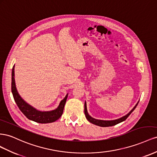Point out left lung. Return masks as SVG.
Here are the masks:
<instances>
[{
    "label": "left lung",
    "instance_id": "1",
    "mask_svg": "<svg viewBox=\"0 0 157 157\" xmlns=\"http://www.w3.org/2000/svg\"><path fill=\"white\" fill-rule=\"evenodd\" d=\"M138 102L136 104V105L133 107V109L130 112H129L128 114H126V116H123V117L120 118L119 119L114 120H97V119L92 118L91 116L89 115V114L87 113L86 102H85V105H84V113H85V115H86V117L87 119V120L89 121V122H90L91 123H92L93 124L97 125V126H101V127L113 126H114V125H116L120 122H123V121H124V120H126L128 118V116L131 114L132 112L135 110L137 105H138Z\"/></svg>",
    "mask_w": 157,
    "mask_h": 157
}]
</instances>
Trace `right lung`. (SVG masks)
Masks as SVG:
<instances>
[{
    "instance_id": "add662e5",
    "label": "right lung",
    "mask_w": 157,
    "mask_h": 157,
    "mask_svg": "<svg viewBox=\"0 0 157 157\" xmlns=\"http://www.w3.org/2000/svg\"><path fill=\"white\" fill-rule=\"evenodd\" d=\"M11 88L12 95L13 97H14L16 103L17 104V106H18L20 110L21 111V113L28 119L38 123L47 124L55 122L56 120L59 119L60 116L62 115L67 97H68V94L64 97V99L60 102L59 107L56 110L47 112H41L36 110L33 107L30 106L28 103H26L22 99L21 97L20 96L18 93L17 91L14 79V66H13L12 71Z\"/></svg>"
}]
</instances>
